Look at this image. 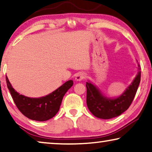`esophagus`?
I'll return each mask as SVG.
<instances>
[{
    "label": "esophagus",
    "instance_id": "esophagus-1",
    "mask_svg": "<svg viewBox=\"0 0 152 152\" xmlns=\"http://www.w3.org/2000/svg\"><path fill=\"white\" fill-rule=\"evenodd\" d=\"M86 77V74L84 73V72H80V73L77 74L76 76V80H82L83 79H85Z\"/></svg>",
    "mask_w": 152,
    "mask_h": 152
}]
</instances>
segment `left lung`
Listing matches in <instances>:
<instances>
[{"label": "left lung", "mask_w": 152, "mask_h": 152, "mask_svg": "<svg viewBox=\"0 0 152 152\" xmlns=\"http://www.w3.org/2000/svg\"><path fill=\"white\" fill-rule=\"evenodd\" d=\"M132 84L125 92L115 99L106 98L95 86L89 82L86 83L87 87V107L94 116L100 119H108L116 117L125 112L132 104L141 81V67Z\"/></svg>", "instance_id": "left-lung-1"}]
</instances>
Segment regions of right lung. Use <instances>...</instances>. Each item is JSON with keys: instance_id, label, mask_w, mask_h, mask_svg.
Listing matches in <instances>:
<instances>
[{"instance_id": "1", "label": "right lung", "mask_w": 152, "mask_h": 152, "mask_svg": "<svg viewBox=\"0 0 152 152\" xmlns=\"http://www.w3.org/2000/svg\"><path fill=\"white\" fill-rule=\"evenodd\" d=\"M7 85L18 110L28 119L44 121L53 118L59 110L65 93L73 85L68 80L48 96L39 98H31L20 95L15 91L6 77Z\"/></svg>"}]
</instances>
